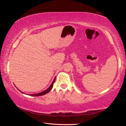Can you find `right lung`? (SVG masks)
I'll return each mask as SVG.
<instances>
[{
	"instance_id": "add662e5",
	"label": "right lung",
	"mask_w": 126,
	"mask_h": 126,
	"mask_svg": "<svg viewBox=\"0 0 126 126\" xmlns=\"http://www.w3.org/2000/svg\"><path fill=\"white\" fill-rule=\"evenodd\" d=\"M55 77L54 79V80H53V82L52 83V84H50V86L48 88L46 89V90L43 91V92H40V93H36V94H29V95H31V96H41V95H44V94H46L49 93L51 89H52V88H53V84H54V83L55 82Z\"/></svg>"
}]
</instances>
